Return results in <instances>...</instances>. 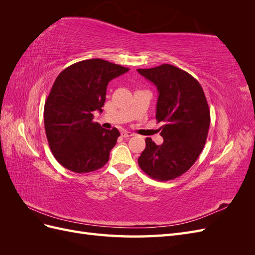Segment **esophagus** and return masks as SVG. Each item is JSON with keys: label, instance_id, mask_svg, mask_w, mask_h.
<instances>
[{"label": "esophagus", "instance_id": "obj_1", "mask_svg": "<svg viewBox=\"0 0 255 255\" xmlns=\"http://www.w3.org/2000/svg\"><path fill=\"white\" fill-rule=\"evenodd\" d=\"M121 135H122V137H125V138H127V137H132V136H134V134H133L132 132H128V130H123V132L121 133Z\"/></svg>", "mask_w": 255, "mask_h": 255}]
</instances>
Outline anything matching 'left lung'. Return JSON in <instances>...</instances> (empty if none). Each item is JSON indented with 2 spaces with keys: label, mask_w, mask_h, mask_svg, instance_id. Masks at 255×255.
<instances>
[{
  "label": "left lung",
  "mask_w": 255,
  "mask_h": 255,
  "mask_svg": "<svg viewBox=\"0 0 255 255\" xmlns=\"http://www.w3.org/2000/svg\"><path fill=\"white\" fill-rule=\"evenodd\" d=\"M137 71L156 86V120L164 123V142L146 138L138 165L153 180H174L195 164L206 142L211 113L204 91L194 76L172 65Z\"/></svg>",
  "instance_id": "8db88e82"
}]
</instances>
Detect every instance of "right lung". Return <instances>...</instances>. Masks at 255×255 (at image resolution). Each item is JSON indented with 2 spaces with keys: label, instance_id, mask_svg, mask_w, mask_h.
Here are the masks:
<instances>
[{
  "label": "right lung",
  "instance_id": "right-lung-1",
  "mask_svg": "<svg viewBox=\"0 0 255 255\" xmlns=\"http://www.w3.org/2000/svg\"><path fill=\"white\" fill-rule=\"evenodd\" d=\"M128 71V68L94 58L58 74L44 103V129L54 157L68 170L92 172L109 161L120 133L94 122V112L102 113L109 83Z\"/></svg>",
  "mask_w": 255,
  "mask_h": 255
}]
</instances>
